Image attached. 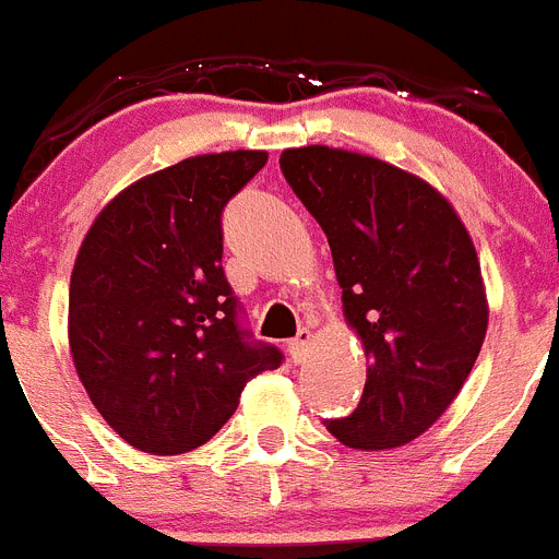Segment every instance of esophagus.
Returning <instances> with one entry per match:
<instances>
[{
	"mask_svg": "<svg viewBox=\"0 0 559 559\" xmlns=\"http://www.w3.org/2000/svg\"><path fill=\"white\" fill-rule=\"evenodd\" d=\"M310 341H313V332L310 330H299V335L288 343V352L294 357V362H305L307 360V349H310Z\"/></svg>",
	"mask_w": 559,
	"mask_h": 559,
	"instance_id": "34e87169",
	"label": "esophagus"
}]
</instances>
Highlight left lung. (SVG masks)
<instances>
[{
	"mask_svg": "<svg viewBox=\"0 0 559 559\" xmlns=\"http://www.w3.org/2000/svg\"><path fill=\"white\" fill-rule=\"evenodd\" d=\"M280 168L330 240L368 360L357 409L326 429L362 452L404 447L447 413L488 332L468 229L443 193L377 157L301 146Z\"/></svg>",
	"mask_w": 559,
	"mask_h": 559,
	"instance_id": "left-lung-1",
	"label": "left lung"
}]
</instances>
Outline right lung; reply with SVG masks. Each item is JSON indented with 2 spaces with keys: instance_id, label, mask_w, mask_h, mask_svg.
<instances>
[{
  "instance_id": "obj_1",
  "label": "right lung",
  "mask_w": 559,
  "mask_h": 559,
  "mask_svg": "<svg viewBox=\"0 0 559 559\" xmlns=\"http://www.w3.org/2000/svg\"><path fill=\"white\" fill-rule=\"evenodd\" d=\"M269 152L179 160L107 202L76 252L69 346L102 418L146 454L207 443L283 352L252 341L222 269V213Z\"/></svg>"
}]
</instances>
